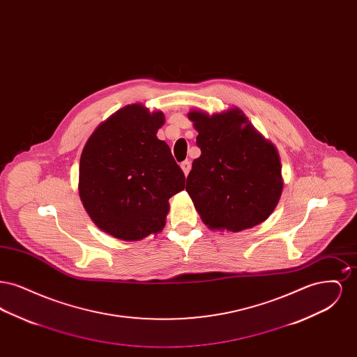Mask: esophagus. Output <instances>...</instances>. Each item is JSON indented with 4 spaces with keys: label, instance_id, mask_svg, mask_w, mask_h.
<instances>
[{
    "label": "esophagus",
    "instance_id": "esophagus-1",
    "mask_svg": "<svg viewBox=\"0 0 357 357\" xmlns=\"http://www.w3.org/2000/svg\"><path fill=\"white\" fill-rule=\"evenodd\" d=\"M181 167H182V170L185 172V175H188V172L191 170V162L190 160H185V162H182L181 163Z\"/></svg>",
    "mask_w": 357,
    "mask_h": 357
}]
</instances>
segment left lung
<instances>
[{
    "instance_id": "obj_1",
    "label": "left lung",
    "mask_w": 357,
    "mask_h": 357,
    "mask_svg": "<svg viewBox=\"0 0 357 357\" xmlns=\"http://www.w3.org/2000/svg\"><path fill=\"white\" fill-rule=\"evenodd\" d=\"M201 156L192 162L186 191L207 227L241 231L268 220L280 201V156L243 112L208 115L192 109Z\"/></svg>"
}]
</instances>
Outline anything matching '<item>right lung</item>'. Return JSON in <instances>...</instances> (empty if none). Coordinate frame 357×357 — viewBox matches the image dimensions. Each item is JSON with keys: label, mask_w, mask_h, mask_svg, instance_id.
Wrapping results in <instances>:
<instances>
[{"label": "right lung", "mask_w": 357, "mask_h": 357, "mask_svg": "<svg viewBox=\"0 0 357 357\" xmlns=\"http://www.w3.org/2000/svg\"><path fill=\"white\" fill-rule=\"evenodd\" d=\"M162 111L142 104L116 111L85 143L79 169V194L95 225L123 241L160 233L169 199L185 188V174L156 132Z\"/></svg>", "instance_id": "1"}]
</instances>
